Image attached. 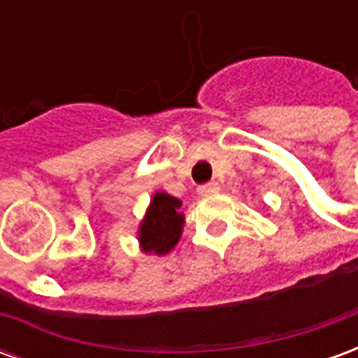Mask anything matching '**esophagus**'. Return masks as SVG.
<instances>
[{
  "mask_svg": "<svg viewBox=\"0 0 358 358\" xmlns=\"http://www.w3.org/2000/svg\"><path fill=\"white\" fill-rule=\"evenodd\" d=\"M217 192H218L217 182H209V184H203V186L197 187V194L199 195H210V194H217Z\"/></svg>",
  "mask_w": 358,
  "mask_h": 358,
  "instance_id": "esophagus-1",
  "label": "esophagus"
}]
</instances>
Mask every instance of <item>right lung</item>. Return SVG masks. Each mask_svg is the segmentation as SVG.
<instances>
[{"instance_id":"add662e5","label":"right lung","mask_w":358,"mask_h":358,"mask_svg":"<svg viewBox=\"0 0 358 358\" xmlns=\"http://www.w3.org/2000/svg\"><path fill=\"white\" fill-rule=\"evenodd\" d=\"M180 207L182 201L164 192H157L153 195L138 232L143 253L166 255L174 249L184 226V215L178 210Z\"/></svg>"}]
</instances>
